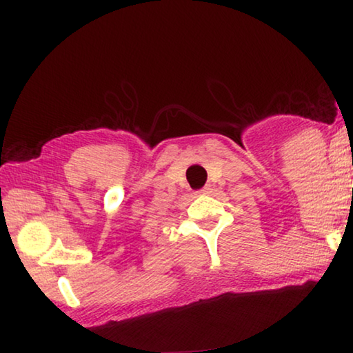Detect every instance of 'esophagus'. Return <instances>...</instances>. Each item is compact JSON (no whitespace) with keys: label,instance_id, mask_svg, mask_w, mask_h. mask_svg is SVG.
I'll use <instances>...</instances> for the list:
<instances>
[{"label":"esophagus","instance_id":"34e87169","mask_svg":"<svg viewBox=\"0 0 353 353\" xmlns=\"http://www.w3.org/2000/svg\"><path fill=\"white\" fill-rule=\"evenodd\" d=\"M211 190H213V188H211V185L208 183V185H205V187L201 190V193H203V194H210V193H211Z\"/></svg>","mask_w":353,"mask_h":353}]
</instances>
